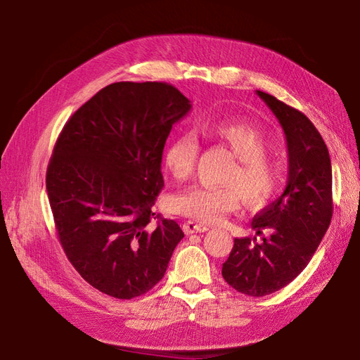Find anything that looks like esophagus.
I'll use <instances>...</instances> for the list:
<instances>
[{
	"label": "esophagus",
	"mask_w": 360,
	"mask_h": 360,
	"mask_svg": "<svg viewBox=\"0 0 360 360\" xmlns=\"http://www.w3.org/2000/svg\"><path fill=\"white\" fill-rule=\"evenodd\" d=\"M182 229H184V232L187 235H190V233H201V232L209 231L207 226L201 224V223H196V221H186L184 226H182Z\"/></svg>",
	"instance_id": "34e87169"
}]
</instances>
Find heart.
Segmentation results:
<instances>
[{
	"mask_svg": "<svg viewBox=\"0 0 360 360\" xmlns=\"http://www.w3.org/2000/svg\"><path fill=\"white\" fill-rule=\"evenodd\" d=\"M202 131L226 145L238 162L229 173V186H193L176 195L174 209L202 223H218L240 207L243 200L252 209H262L278 195L286 178L285 164L267 153L272 142L264 129L243 120L204 124ZM200 143L192 133H181L168 141L164 164L174 179L184 181L195 170Z\"/></svg>",
	"mask_w": 360,
	"mask_h": 360,
	"instance_id": "1",
	"label": "heart"
}]
</instances>
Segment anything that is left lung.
Returning a JSON list of instances; mask_svg holds the SVG:
<instances>
[{
    "label": "left lung",
    "mask_w": 360,
    "mask_h": 360,
    "mask_svg": "<svg viewBox=\"0 0 360 360\" xmlns=\"http://www.w3.org/2000/svg\"><path fill=\"white\" fill-rule=\"evenodd\" d=\"M278 119L288 143L285 192L252 219L263 237L235 238L223 277L233 289L263 297L289 285L314 255L333 218V170L323 137L303 112L257 91Z\"/></svg>",
    "instance_id": "1"
}]
</instances>
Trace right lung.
I'll return each instance as SVG.
<instances>
[{
    "instance_id": "1",
    "label": "right lung",
    "mask_w": 360,
    "mask_h": 360,
    "mask_svg": "<svg viewBox=\"0 0 360 360\" xmlns=\"http://www.w3.org/2000/svg\"><path fill=\"white\" fill-rule=\"evenodd\" d=\"M190 108L168 83L117 82L82 105L58 136L46 172L53 223L75 271L103 294L129 300L148 292L184 238L151 207L164 187L165 141Z\"/></svg>"
}]
</instances>
